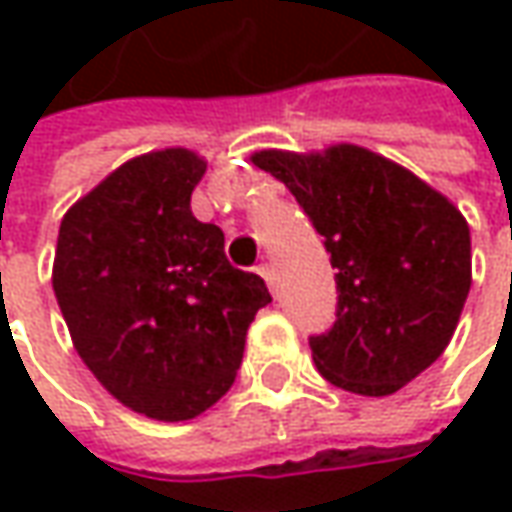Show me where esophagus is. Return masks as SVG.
<instances>
[{"label": "esophagus", "instance_id": "34e87169", "mask_svg": "<svg viewBox=\"0 0 512 512\" xmlns=\"http://www.w3.org/2000/svg\"><path fill=\"white\" fill-rule=\"evenodd\" d=\"M256 273L267 281V287H276V270H273V264H259Z\"/></svg>", "mask_w": 512, "mask_h": 512}]
</instances>
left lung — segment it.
<instances>
[{
  "instance_id": "8db88e82",
  "label": "left lung",
  "mask_w": 512,
  "mask_h": 512,
  "mask_svg": "<svg viewBox=\"0 0 512 512\" xmlns=\"http://www.w3.org/2000/svg\"><path fill=\"white\" fill-rule=\"evenodd\" d=\"M253 166L290 188L338 270V312L312 335L332 386L386 397L451 344L471 290V228L454 202L363 146L256 152Z\"/></svg>"
}]
</instances>
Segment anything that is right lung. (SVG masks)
I'll use <instances>...</instances> for the list:
<instances>
[{"label": "right lung", "instance_id": "1", "mask_svg": "<svg viewBox=\"0 0 512 512\" xmlns=\"http://www.w3.org/2000/svg\"><path fill=\"white\" fill-rule=\"evenodd\" d=\"M205 160L140 154L61 219L53 290L72 346L118 403L194 420L228 392L270 293L225 259V233L191 214Z\"/></svg>", "mask_w": 512, "mask_h": 512}]
</instances>
